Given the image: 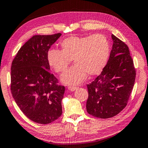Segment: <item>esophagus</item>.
Here are the masks:
<instances>
[{"mask_svg":"<svg viewBox=\"0 0 148 148\" xmlns=\"http://www.w3.org/2000/svg\"><path fill=\"white\" fill-rule=\"evenodd\" d=\"M69 90H70V91H75L76 90H77V87H74V86H70V87H69Z\"/></svg>","mask_w":148,"mask_h":148,"instance_id":"obj_1","label":"esophagus"}]
</instances>
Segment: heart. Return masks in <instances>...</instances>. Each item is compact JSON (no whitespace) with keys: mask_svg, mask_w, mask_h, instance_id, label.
I'll return each mask as SVG.
<instances>
[{"mask_svg":"<svg viewBox=\"0 0 148 148\" xmlns=\"http://www.w3.org/2000/svg\"><path fill=\"white\" fill-rule=\"evenodd\" d=\"M61 51L51 49L48 52L49 64L57 73L65 71L73 59L75 64L61 76L67 85H77L84 81L88 74H100L109 55V43L102 34L84 37L70 36L60 43Z\"/></svg>","mask_w":148,"mask_h":148,"instance_id":"heart-1","label":"heart"}]
</instances>
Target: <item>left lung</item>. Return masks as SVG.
<instances>
[{
	"mask_svg": "<svg viewBox=\"0 0 148 148\" xmlns=\"http://www.w3.org/2000/svg\"><path fill=\"white\" fill-rule=\"evenodd\" d=\"M107 64L94 81L87 85V112L95 117L111 118L126 105L136 78V70L128 46L114 35Z\"/></svg>",
	"mask_w": 148,
	"mask_h": 148,
	"instance_id": "1",
	"label": "left lung"
}]
</instances>
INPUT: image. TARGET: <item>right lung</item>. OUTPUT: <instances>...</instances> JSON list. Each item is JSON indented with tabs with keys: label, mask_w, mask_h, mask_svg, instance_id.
Wrapping results in <instances>:
<instances>
[{
	"label": "right lung",
	"mask_w": 148,
	"mask_h": 148,
	"mask_svg": "<svg viewBox=\"0 0 148 148\" xmlns=\"http://www.w3.org/2000/svg\"><path fill=\"white\" fill-rule=\"evenodd\" d=\"M61 34L34 36L20 49L11 66V92L23 113L46 125L62 114L65 88L51 73L47 55Z\"/></svg>",
	"instance_id": "1"
}]
</instances>
